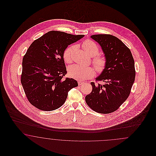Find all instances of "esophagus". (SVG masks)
I'll return each mask as SVG.
<instances>
[{
  "label": "esophagus",
  "mask_w": 156,
  "mask_h": 156,
  "mask_svg": "<svg viewBox=\"0 0 156 156\" xmlns=\"http://www.w3.org/2000/svg\"><path fill=\"white\" fill-rule=\"evenodd\" d=\"M78 85H83V83H85V82L82 81H79L78 82Z\"/></svg>",
  "instance_id": "34e87169"
}]
</instances>
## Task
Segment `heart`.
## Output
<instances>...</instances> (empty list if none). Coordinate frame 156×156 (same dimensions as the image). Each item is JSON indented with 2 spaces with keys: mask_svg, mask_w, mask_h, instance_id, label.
I'll list each match as a JSON object with an SVG mask.
<instances>
[{
  "mask_svg": "<svg viewBox=\"0 0 156 156\" xmlns=\"http://www.w3.org/2000/svg\"><path fill=\"white\" fill-rule=\"evenodd\" d=\"M82 47L90 56H94L92 59V64L97 72L102 73L106 66L107 61L104 55H97L99 50L98 45L91 40H86L82 43ZM75 48V45H70L63 52V58L67 64L72 62ZM68 73L70 77L77 80L89 79L94 75V71L92 67H83L78 64H74L69 67Z\"/></svg>",
  "mask_w": 156,
  "mask_h": 156,
  "instance_id": "1",
  "label": "heart"
}]
</instances>
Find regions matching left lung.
<instances>
[{
  "instance_id": "obj_1",
  "label": "left lung",
  "mask_w": 156,
  "mask_h": 156,
  "mask_svg": "<svg viewBox=\"0 0 156 156\" xmlns=\"http://www.w3.org/2000/svg\"><path fill=\"white\" fill-rule=\"evenodd\" d=\"M90 37L101 46L106 66L96 81L91 82L92 92L85 97L86 103L100 113L116 111L129 97L133 84L136 71L130 49L120 40L111 34H95Z\"/></svg>"
}]
</instances>
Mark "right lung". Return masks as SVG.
Returning a JSON list of instances; mask_svg holds the SVG:
<instances>
[{
    "instance_id": "add662e5",
    "label": "right lung",
    "mask_w": 156,
    "mask_h": 156,
    "mask_svg": "<svg viewBox=\"0 0 156 156\" xmlns=\"http://www.w3.org/2000/svg\"><path fill=\"white\" fill-rule=\"evenodd\" d=\"M83 35L50 31L34 40L23 57L21 83L30 104L37 109L51 111L66 102L68 91L78 86L67 73L63 52L68 45Z\"/></svg>"
}]
</instances>
